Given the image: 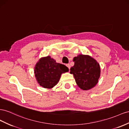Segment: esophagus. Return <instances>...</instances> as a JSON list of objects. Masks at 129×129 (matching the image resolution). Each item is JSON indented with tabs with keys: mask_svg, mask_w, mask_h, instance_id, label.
Wrapping results in <instances>:
<instances>
[{
	"mask_svg": "<svg viewBox=\"0 0 129 129\" xmlns=\"http://www.w3.org/2000/svg\"><path fill=\"white\" fill-rule=\"evenodd\" d=\"M66 66H67V67L69 68V69H70V68H71V66H70V64H66Z\"/></svg>",
	"mask_w": 129,
	"mask_h": 129,
	"instance_id": "obj_1",
	"label": "esophagus"
}]
</instances>
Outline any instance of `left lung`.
<instances>
[{
	"label": "left lung",
	"mask_w": 129,
	"mask_h": 129,
	"mask_svg": "<svg viewBox=\"0 0 129 129\" xmlns=\"http://www.w3.org/2000/svg\"><path fill=\"white\" fill-rule=\"evenodd\" d=\"M74 65L71 68L76 84L82 90L93 88L98 82L100 76V67L94 58L88 55H78L74 57Z\"/></svg>",
	"instance_id": "left-lung-1"
}]
</instances>
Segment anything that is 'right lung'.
I'll return each instance as SVG.
<instances>
[{
	"instance_id": "1",
	"label": "right lung",
	"mask_w": 129,
	"mask_h": 129,
	"mask_svg": "<svg viewBox=\"0 0 129 129\" xmlns=\"http://www.w3.org/2000/svg\"><path fill=\"white\" fill-rule=\"evenodd\" d=\"M34 68L35 76L38 83L47 89L53 88L60 80L61 74L69 71L67 67L57 63L50 56L40 58Z\"/></svg>"
}]
</instances>
